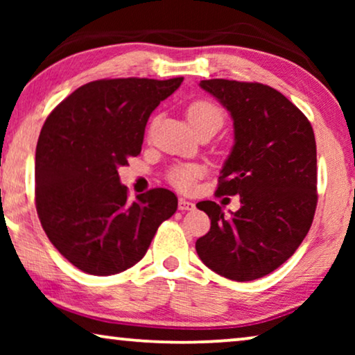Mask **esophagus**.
<instances>
[{"instance_id": "34e87169", "label": "esophagus", "mask_w": 355, "mask_h": 355, "mask_svg": "<svg viewBox=\"0 0 355 355\" xmlns=\"http://www.w3.org/2000/svg\"><path fill=\"white\" fill-rule=\"evenodd\" d=\"M178 207H179V210H182V211L193 210V208H196V203L191 202V200H186V198H179Z\"/></svg>"}]
</instances>
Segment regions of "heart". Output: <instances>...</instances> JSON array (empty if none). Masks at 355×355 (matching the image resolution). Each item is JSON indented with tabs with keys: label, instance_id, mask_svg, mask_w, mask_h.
Listing matches in <instances>:
<instances>
[{
	"label": "heart",
	"instance_id": "heart-1",
	"mask_svg": "<svg viewBox=\"0 0 355 355\" xmlns=\"http://www.w3.org/2000/svg\"><path fill=\"white\" fill-rule=\"evenodd\" d=\"M223 111L220 106L207 100H197L191 103L187 108V119L193 129L197 125L207 124V123H216L223 124ZM200 168L193 166V164H186V166H176L169 173V181H171L174 186L181 191H189L192 189L193 182L197 181L198 176H200Z\"/></svg>",
	"mask_w": 355,
	"mask_h": 355
}]
</instances>
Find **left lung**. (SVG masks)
<instances>
[{
    "label": "left lung",
    "mask_w": 355,
    "mask_h": 355,
    "mask_svg": "<svg viewBox=\"0 0 355 355\" xmlns=\"http://www.w3.org/2000/svg\"><path fill=\"white\" fill-rule=\"evenodd\" d=\"M230 111L234 145L218 192L239 196L225 215L211 200L197 203L211 220L196 242L200 260L234 281L270 275L297 250L317 208V145L309 119L283 94L259 82L202 80Z\"/></svg>",
    "instance_id": "obj_1"
}]
</instances>
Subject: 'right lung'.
Returning a JSON list of instances; mask_svg holds the SVG:
<instances>
[{"instance_id":"1","label":"right lung","mask_w":355,"mask_h":355,"mask_svg":"<svg viewBox=\"0 0 355 355\" xmlns=\"http://www.w3.org/2000/svg\"><path fill=\"white\" fill-rule=\"evenodd\" d=\"M184 77L101 79L61 101L43 124L35 152V203L58 252L95 276L116 275L147 254L178 197L158 187L130 203L119 166L142 150L152 111Z\"/></svg>"}]
</instances>
